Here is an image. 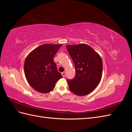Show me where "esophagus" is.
Segmentation results:
<instances>
[{
	"mask_svg": "<svg viewBox=\"0 0 132 132\" xmlns=\"http://www.w3.org/2000/svg\"><path fill=\"white\" fill-rule=\"evenodd\" d=\"M61 74H62V75L63 76V77H65V72H64H64H62Z\"/></svg>",
	"mask_w": 132,
	"mask_h": 132,
	"instance_id": "esophagus-1",
	"label": "esophagus"
}]
</instances>
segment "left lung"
<instances>
[{
    "label": "left lung",
    "instance_id": "1",
    "mask_svg": "<svg viewBox=\"0 0 132 132\" xmlns=\"http://www.w3.org/2000/svg\"><path fill=\"white\" fill-rule=\"evenodd\" d=\"M67 49L76 71L74 78L67 80L69 89L78 96L90 94L101 80L103 66L101 57L86 44L67 45Z\"/></svg>",
    "mask_w": 132,
    "mask_h": 132
}]
</instances>
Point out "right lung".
<instances>
[{"label": "right lung", "mask_w": 132, "mask_h": 132, "mask_svg": "<svg viewBox=\"0 0 132 132\" xmlns=\"http://www.w3.org/2000/svg\"><path fill=\"white\" fill-rule=\"evenodd\" d=\"M62 45L44 44L30 52L24 63V73L27 82L39 93H48L63 78L53 61Z\"/></svg>", "instance_id": "obj_1"}]
</instances>
